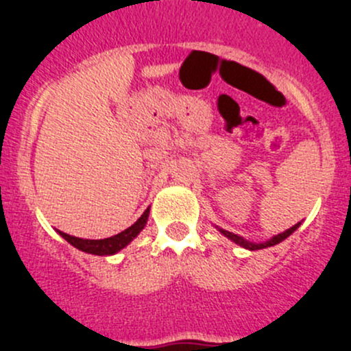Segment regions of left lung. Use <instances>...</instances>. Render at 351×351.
<instances>
[{"label": "left lung", "mask_w": 351, "mask_h": 351, "mask_svg": "<svg viewBox=\"0 0 351 351\" xmlns=\"http://www.w3.org/2000/svg\"><path fill=\"white\" fill-rule=\"evenodd\" d=\"M297 228H299V224L292 226V228H290V229H287V231L280 232V234H277V236H275V238H271L270 241H267V243H260V244H254V243H247V241H244V239H243V238H239L238 234H232V232H229V231H224V229H221V232H222V234L226 236V238L232 239V241H234L236 244H241L243 247H247V250H261V247L275 246V244L282 243V241H284V239L289 238V236L292 234V232L295 231Z\"/></svg>", "instance_id": "1"}]
</instances>
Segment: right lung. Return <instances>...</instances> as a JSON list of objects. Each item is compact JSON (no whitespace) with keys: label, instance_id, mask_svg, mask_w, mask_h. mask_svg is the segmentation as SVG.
Here are the masks:
<instances>
[{"label":"right lung","instance_id":"obj_1","mask_svg":"<svg viewBox=\"0 0 351 351\" xmlns=\"http://www.w3.org/2000/svg\"><path fill=\"white\" fill-rule=\"evenodd\" d=\"M147 217H149V208H147V210L144 212V214L141 215V217L137 219L130 228H127L125 231L105 239H81V238H74V236L66 234V232L62 231H59V234H61L67 243L73 244V246L77 247V250L84 251V253L100 254V256H104V254H113L117 253V251L122 250V247H125L127 244L132 241V239L143 231L144 226H146L147 222Z\"/></svg>","mask_w":351,"mask_h":351}]
</instances>
